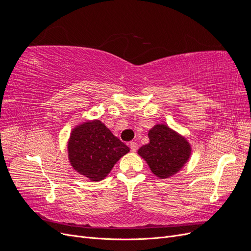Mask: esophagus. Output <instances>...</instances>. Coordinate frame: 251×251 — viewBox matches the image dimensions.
<instances>
[{
    "label": "esophagus",
    "mask_w": 251,
    "mask_h": 251,
    "mask_svg": "<svg viewBox=\"0 0 251 251\" xmlns=\"http://www.w3.org/2000/svg\"><path fill=\"white\" fill-rule=\"evenodd\" d=\"M130 148H131V151H136L138 150V144L136 143V142H134V141H132L131 143H130Z\"/></svg>",
    "instance_id": "esophagus-1"
}]
</instances>
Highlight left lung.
I'll use <instances>...</instances> for the list:
<instances>
[{"mask_svg":"<svg viewBox=\"0 0 251 251\" xmlns=\"http://www.w3.org/2000/svg\"><path fill=\"white\" fill-rule=\"evenodd\" d=\"M149 138L150 143L142 146L138 154L160 179L179 172L191 156V146L186 139L168 126H155L150 130Z\"/></svg>","mask_w":251,"mask_h":251,"instance_id":"1","label":"left lung"}]
</instances>
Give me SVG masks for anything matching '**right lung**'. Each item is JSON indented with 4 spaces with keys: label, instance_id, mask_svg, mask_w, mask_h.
<instances>
[{
    "label": "right lung",
    "instance_id": "obj_1",
    "mask_svg": "<svg viewBox=\"0 0 251 251\" xmlns=\"http://www.w3.org/2000/svg\"><path fill=\"white\" fill-rule=\"evenodd\" d=\"M130 151L100 120L75 127L68 143L71 165L92 181H100Z\"/></svg>",
    "mask_w": 251,
    "mask_h": 251
}]
</instances>
